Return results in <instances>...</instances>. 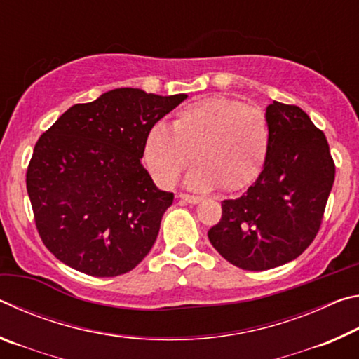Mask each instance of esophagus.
<instances>
[{"mask_svg":"<svg viewBox=\"0 0 359 359\" xmlns=\"http://www.w3.org/2000/svg\"><path fill=\"white\" fill-rule=\"evenodd\" d=\"M180 199H182V201L188 203V204H198L199 201H201V198H198V196H191V194H185V193H182V194H180Z\"/></svg>","mask_w":359,"mask_h":359,"instance_id":"obj_1","label":"esophagus"}]
</instances>
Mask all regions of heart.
<instances>
[{"label":"heart","mask_w":359,"mask_h":359,"mask_svg":"<svg viewBox=\"0 0 359 359\" xmlns=\"http://www.w3.org/2000/svg\"><path fill=\"white\" fill-rule=\"evenodd\" d=\"M269 149V125L261 109L212 96L175 114L172 130L156 125L144 142V161L158 185L171 188L193 160L187 185L198 191H238L258 177Z\"/></svg>","instance_id":"obj_1"}]
</instances>
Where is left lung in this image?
I'll list each match as a JSON object with an SVG mask.
<instances>
[{
  "instance_id": "1",
  "label": "left lung",
  "mask_w": 359,
  "mask_h": 359,
  "mask_svg": "<svg viewBox=\"0 0 359 359\" xmlns=\"http://www.w3.org/2000/svg\"><path fill=\"white\" fill-rule=\"evenodd\" d=\"M266 118L263 171L242 196L224 199L208 233L215 250L245 271L290 263L312 244L336 174L325 133L301 107L274 101Z\"/></svg>"
}]
</instances>
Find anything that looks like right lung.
Listing matches in <instances>:
<instances>
[{"label": "right lung", "mask_w": 359, "mask_h": 359, "mask_svg": "<svg viewBox=\"0 0 359 359\" xmlns=\"http://www.w3.org/2000/svg\"><path fill=\"white\" fill-rule=\"evenodd\" d=\"M184 100L115 88L69 107L39 137L27 190L41 239L62 263L115 277L147 257L174 193L141 165L144 142Z\"/></svg>", "instance_id": "obj_1"}]
</instances>
